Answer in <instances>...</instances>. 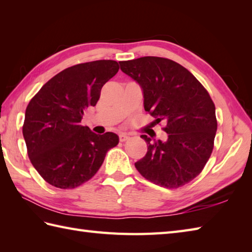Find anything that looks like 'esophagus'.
<instances>
[{
	"instance_id": "obj_1",
	"label": "esophagus",
	"mask_w": 252,
	"mask_h": 252,
	"mask_svg": "<svg viewBox=\"0 0 252 252\" xmlns=\"http://www.w3.org/2000/svg\"><path fill=\"white\" fill-rule=\"evenodd\" d=\"M119 140H120V142H126V141L129 140V136H127L126 133H120Z\"/></svg>"
}]
</instances>
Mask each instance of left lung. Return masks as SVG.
Returning <instances> with one entry per match:
<instances>
[{
	"mask_svg": "<svg viewBox=\"0 0 252 252\" xmlns=\"http://www.w3.org/2000/svg\"><path fill=\"white\" fill-rule=\"evenodd\" d=\"M119 63L141 87L145 110L157 123H167L165 141L141 135L147 153L135 168L165 189L187 184L201 172L213 149L218 123L210 95L186 68L168 58L145 56Z\"/></svg>",
	"mask_w": 252,
	"mask_h": 252,
	"instance_id": "8db88e82",
	"label": "left lung"
}]
</instances>
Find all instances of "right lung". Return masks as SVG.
<instances>
[{"label": "right lung", "instance_id": "obj_1", "mask_svg": "<svg viewBox=\"0 0 252 252\" xmlns=\"http://www.w3.org/2000/svg\"><path fill=\"white\" fill-rule=\"evenodd\" d=\"M119 70L116 61L69 67L49 80L27 106L23 134L28 156L47 183L74 189L92 179L107 152L119 143L116 133L97 135L81 126L100 90Z\"/></svg>", "mask_w": 252, "mask_h": 252}]
</instances>
